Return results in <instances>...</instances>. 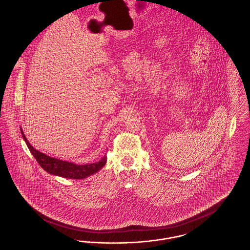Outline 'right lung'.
<instances>
[{
	"mask_svg": "<svg viewBox=\"0 0 250 250\" xmlns=\"http://www.w3.org/2000/svg\"><path fill=\"white\" fill-rule=\"evenodd\" d=\"M21 131L22 138L27 144L30 152L32 153V155H34L38 164L42 167L43 169H45L50 174L57 175L63 178L84 179L96 173L99 169H101L103 167L105 166L107 162L106 155L98 162L92 163V164H86V165H77L72 162L62 161L54 157H50L35 149L26 139L21 128Z\"/></svg>",
	"mask_w": 250,
	"mask_h": 250,
	"instance_id": "obj_1",
	"label": "right lung"
}]
</instances>
